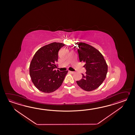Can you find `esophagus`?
I'll list each match as a JSON object with an SVG mask.
<instances>
[{"label": "esophagus", "mask_w": 135, "mask_h": 135, "mask_svg": "<svg viewBox=\"0 0 135 135\" xmlns=\"http://www.w3.org/2000/svg\"><path fill=\"white\" fill-rule=\"evenodd\" d=\"M69 72L70 73L72 74H74L75 73V72L74 71H69Z\"/></svg>", "instance_id": "obj_1"}]
</instances>
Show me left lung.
I'll list each match as a JSON object with an SVG mask.
<instances>
[{
	"label": "left lung",
	"mask_w": 135,
	"mask_h": 135,
	"mask_svg": "<svg viewBox=\"0 0 135 135\" xmlns=\"http://www.w3.org/2000/svg\"><path fill=\"white\" fill-rule=\"evenodd\" d=\"M79 47L78 52L80 62L85 63L86 75L82 74L80 80L77 83L81 89L91 91L97 89L106 77L108 65L103 55L97 49L83 42L76 43Z\"/></svg>",
	"instance_id": "left-lung-1"
}]
</instances>
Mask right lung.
I'll return each mask as SVG.
<instances>
[{"instance_id": "add662e5", "label": "right lung", "mask_w": 135, "mask_h": 135, "mask_svg": "<svg viewBox=\"0 0 135 135\" xmlns=\"http://www.w3.org/2000/svg\"><path fill=\"white\" fill-rule=\"evenodd\" d=\"M65 45L52 42L42 47L35 53L29 66L32 81L38 90L46 93L54 92L63 82L68 71L55 70L58 51Z\"/></svg>"}]
</instances>
